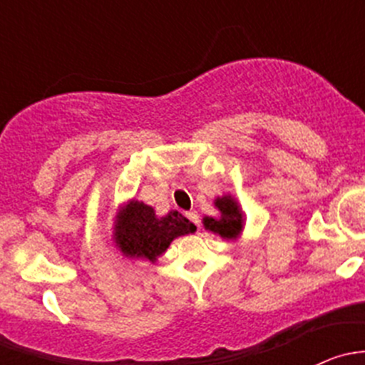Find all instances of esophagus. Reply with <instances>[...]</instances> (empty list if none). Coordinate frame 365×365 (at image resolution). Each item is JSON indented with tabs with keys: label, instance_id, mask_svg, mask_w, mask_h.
<instances>
[{
	"label": "esophagus",
	"instance_id": "1",
	"mask_svg": "<svg viewBox=\"0 0 365 365\" xmlns=\"http://www.w3.org/2000/svg\"><path fill=\"white\" fill-rule=\"evenodd\" d=\"M185 215H187V219H189L190 222L196 224V226L200 224V215H197V212H187Z\"/></svg>",
	"mask_w": 365,
	"mask_h": 365
}]
</instances>
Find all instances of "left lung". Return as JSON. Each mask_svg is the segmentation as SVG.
Here are the masks:
<instances>
[{"label": "left lung", "mask_w": 365, "mask_h": 365, "mask_svg": "<svg viewBox=\"0 0 365 365\" xmlns=\"http://www.w3.org/2000/svg\"><path fill=\"white\" fill-rule=\"evenodd\" d=\"M215 208L220 212L219 219H213V217H205L203 226L206 230H210L212 233L220 235L226 240H237L240 237L242 230H244V215H242V210L235 201L233 196L226 194L222 197H217L213 201Z\"/></svg>", "instance_id": "left-lung-1"}]
</instances>
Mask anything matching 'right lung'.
Masks as SVG:
<instances>
[{"instance_id":"1","label":"right lung","mask_w":365,"mask_h":365,"mask_svg":"<svg viewBox=\"0 0 365 365\" xmlns=\"http://www.w3.org/2000/svg\"><path fill=\"white\" fill-rule=\"evenodd\" d=\"M194 231L196 226L176 210L157 217L152 206L132 200L116 215L114 242L123 256L145 257L155 263L175 238Z\"/></svg>"}]
</instances>
